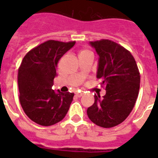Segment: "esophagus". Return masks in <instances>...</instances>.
<instances>
[{
    "instance_id": "1",
    "label": "esophagus",
    "mask_w": 158,
    "mask_h": 158,
    "mask_svg": "<svg viewBox=\"0 0 158 158\" xmlns=\"http://www.w3.org/2000/svg\"><path fill=\"white\" fill-rule=\"evenodd\" d=\"M84 95L83 93H76V96L77 97H81L82 96Z\"/></svg>"
}]
</instances>
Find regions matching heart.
<instances>
[{"label":"heart","mask_w":158,"mask_h":158,"mask_svg":"<svg viewBox=\"0 0 158 158\" xmlns=\"http://www.w3.org/2000/svg\"><path fill=\"white\" fill-rule=\"evenodd\" d=\"M88 52H90V51H87V50H82V51H80V54H85V53H88Z\"/></svg>","instance_id":"heart-1"}]
</instances>
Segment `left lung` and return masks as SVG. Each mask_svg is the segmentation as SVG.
<instances>
[{
    "label": "left lung",
    "mask_w": 158,
    "mask_h": 158,
    "mask_svg": "<svg viewBox=\"0 0 158 158\" xmlns=\"http://www.w3.org/2000/svg\"><path fill=\"white\" fill-rule=\"evenodd\" d=\"M90 44L100 57L96 77L102 80L106 94L103 98L95 95L87 115L97 126L111 128L123 122L133 110L139 96L140 73L131 53L115 42L100 40Z\"/></svg>",
    "instance_id": "obj_1"
}]
</instances>
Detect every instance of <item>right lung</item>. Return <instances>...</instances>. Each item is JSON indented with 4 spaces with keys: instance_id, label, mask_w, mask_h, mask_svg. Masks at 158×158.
I'll list each match as a JSON object with an SVG mask.
<instances>
[{
    "instance_id": "1",
    "label": "right lung",
    "mask_w": 158,
    "mask_h": 158,
    "mask_svg": "<svg viewBox=\"0 0 158 158\" xmlns=\"http://www.w3.org/2000/svg\"><path fill=\"white\" fill-rule=\"evenodd\" d=\"M75 41L48 40L27 53L18 69L19 102L31 120L52 126L64 118L74 93H55L52 89L60 58Z\"/></svg>"
}]
</instances>
